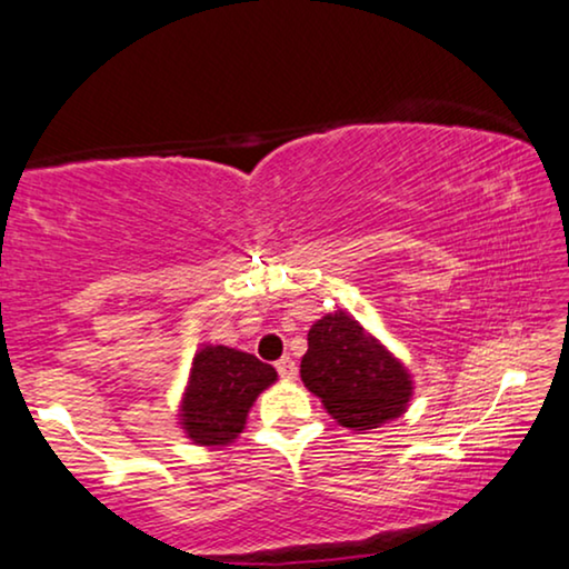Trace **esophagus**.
<instances>
[{"mask_svg":"<svg viewBox=\"0 0 569 569\" xmlns=\"http://www.w3.org/2000/svg\"><path fill=\"white\" fill-rule=\"evenodd\" d=\"M277 373L282 376V379H295V373H298V366H295L292 358H282V360H277Z\"/></svg>","mask_w":569,"mask_h":569,"instance_id":"1","label":"esophagus"}]
</instances>
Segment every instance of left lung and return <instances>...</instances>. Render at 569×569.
<instances>
[{
    "instance_id": "obj_1",
    "label": "left lung",
    "mask_w": 569,
    "mask_h": 569,
    "mask_svg": "<svg viewBox=\"0 0 569 569\" xmlns=\"http://www.w3.org/2000/svg\"><path fill=\"white\" fill-rule=\"evenodd\" d=\"M300 379L339 426L379 429L402 416L412 395L410 373L345 311L329 313L308 331Z\"/></svg>"
}]
</instances>
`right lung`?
I'll return each mask as SVG.
<instances>
[{
	"mask_svg": "<svg viewBox=\"0 0 569 569\" xmlns=\"http://www.w3.org/2000/svg\"><path fill=\"white\" fill-rule=\"evenodd\" d=\"M277 371L250 352L224 345L203 348L193 358V371L182 400V429L196 445H230L246 426L250 405L274 383Z\"/></svg>",
	"mask_w": 569,
	"mask_h": 569,
	"instance_id": "right-lung-1",
	"label": "right lung"
}]
</instances>
